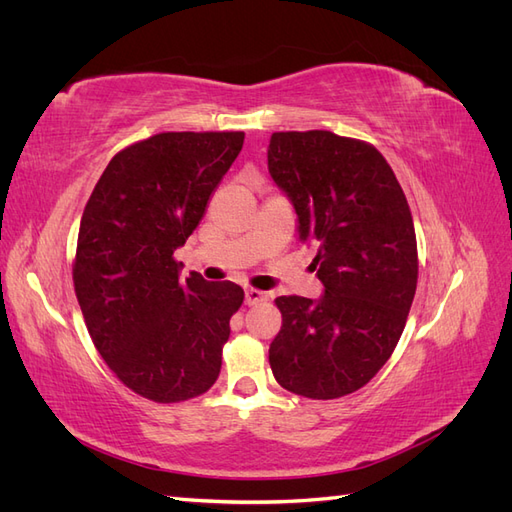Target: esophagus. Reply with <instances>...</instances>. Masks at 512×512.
<instances>
[{
    "mask_svg": "<svg viewBox=\"0 0 512 512\" xmlns=\"http://www.w3.org/2000/svg\"><path fill=\"white\" fill-rule=\"evenodd\" d=\"M267 299L265 292H260L256 288H245V305H258Z\"/></svg>",
    "mask_w": 512,
    "mask_h": 512,
    "instance_id": "34e87169",
    "label": "esophagus"
}]
</instances>
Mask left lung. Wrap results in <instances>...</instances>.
<instances>
[{
    "label": "left lung",
    "instance_id": "8db88e82",
    "mask_svg": "<svg viewBox=\"0 0 512 512\" xmlns=\"http://www.w3.org/2000/svg\"><path fill=\"white\" fill-rule=\"evenodd\" d=\"M269 175L297 213L324 292L277 297L275 380L309 399L359 391L389 361L416 292L414 222L382 153L327 130L275 132Z\"/></svg>",
    "mask_w": 512,
    "mask_h": 512
}]
</instances>
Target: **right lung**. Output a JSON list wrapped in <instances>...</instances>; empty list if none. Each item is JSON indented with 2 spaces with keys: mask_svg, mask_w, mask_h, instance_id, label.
I'll list each match as a JSON object with an SVG mask.
<instances>
[{
  "mask_svg": "<svg viewBox=\"0 0 512 512\" xmlns=\"http://www.w3.org/2000/svg\"><path fill=\"white\" fill-rule=\"evenodd\" d=\"M243 132H162L108 162L81 218L74 290L94 346L134 393L175 404L220 376L243 288L181 280L173 258L203 220Z\"/></svg>",
  "mask_w": 512,
  "mask_h": 512,
  "instance_id": "1",
  "label": "right lung"
}]
</instances>
